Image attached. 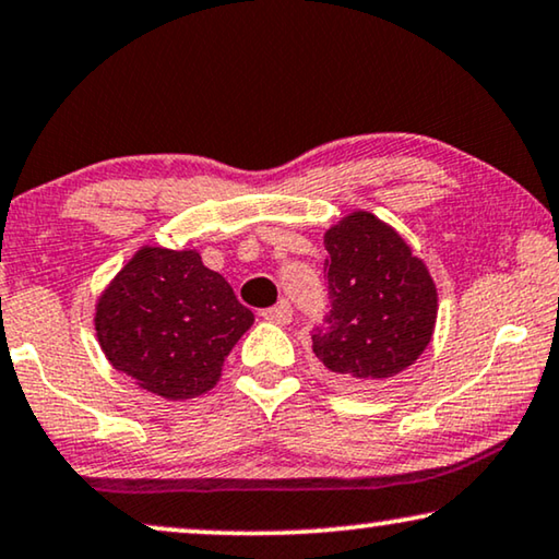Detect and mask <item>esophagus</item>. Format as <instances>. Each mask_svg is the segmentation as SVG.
<instances>
[{"label":"esophagus","instance_id":"obj_1","mask_svg":"<svg viewBox=\"0 0 559 559\" xmlns=\"http://www.w3.org/2000/svg\"><path fill=\"white\" fill-rule=\"evenodd\" d=\"M290 317H294V311H290V306L286 301H281V304L271 306V309L263 311V319L273 321V324H288Z\"/></svg>","mask_w":559,"mask_h":559}]
</instances>
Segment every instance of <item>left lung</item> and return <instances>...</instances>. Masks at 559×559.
<instances>
[{"instance_id": "left-lung-1", "label": "left lung", "mask_w": 559, "mask_h": 559, "mask_svg": "<svg viewBox=\"0 0 559 559\" xmlns=\"http://www.w3.org/2000/svg\"><path fill=\"white\" fill-rule=\"evenodd\" d=\"M329 313L313 326V355L336 382L369 388L411 367L430 344L436 283L400 235L352 212L324 235Z\"/></svg>"}]
</instances>
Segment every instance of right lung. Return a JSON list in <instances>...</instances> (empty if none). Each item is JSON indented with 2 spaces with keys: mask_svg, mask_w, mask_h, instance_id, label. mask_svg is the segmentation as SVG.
<instances>
[{
  "mask_svg": "<svg viewBox=\"0 0 559 559\" xmlns=\"http://www.w3.org/2000/svg\"><path fill=\"white\" fill-rule=\"evenodd\" d=\"M198 250L141 248L96 306L100 349L121 374L167 400L207 392L253 324Z\"/></svg>",
  "mask_w": 559,
  "mask_h": 559,
  "instance_id": "right-lung-1",
  "label": "right lung"
}]
</instances>
